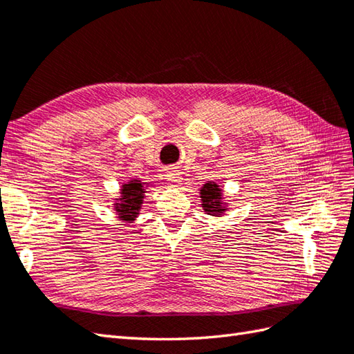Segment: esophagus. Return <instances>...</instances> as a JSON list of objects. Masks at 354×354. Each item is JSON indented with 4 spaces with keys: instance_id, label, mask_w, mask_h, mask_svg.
<instances>
[{
    "instance_id": "1",
    "label": "esophagus",
    "mask_w": 354,
    "mask_h": 354,
    "mask_svg": "<svg viewBox=\"0 0 354 354\" xmlns=\"http://www.w3.org/2000/svg\"><path fill=\"white\" fill-rule=\"evenodd\" d=\"M165 179H167L170 187H179V184L183 183V178L176 169H170L167 173H165Z\"/></svg>"
}]
</instances>
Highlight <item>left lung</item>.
Returning <instances> with one entry per match:
<instances>
[{"label": "left lung", "instance_id": "obj_1", "mask_svg": "<svg viewBox=\"0 0 354 354\" xmlns=\"http://www.w3.org/2000/svg\"><path fill=\"white\" fill-rule=\"evenodd\" d=\"M202 209L209 216L222 217L228 212V202L225 199L222 187L213 181H208L199 190Z\"/></svg>", "mask_w": 354, "mask_h": 354}]
</instances>
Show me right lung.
I'll list each match as a JSON object with an SVG mask.
<instances>
[{"instance_id":"right-lung-1","label":"right lung","mask_w":354,"mask_h":354,"mask_svg":"<svg viewBox=\"0 0 354 354\" xmlns=\"http://www.w3.org/2000/svg\"><path fill=\"white\" fill-rule=\"evenodd\" d=\"M147 184L141 179H129L120 189V196L114 199V212L117 219L122 221L124 225H131L140 214V209L145 201V194L147 190Z\"/></svg>"}]
</instances>
